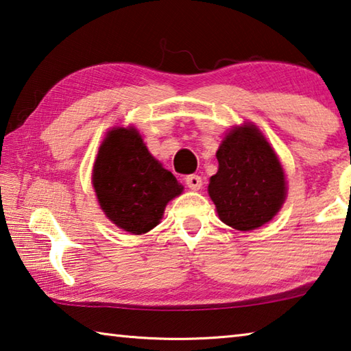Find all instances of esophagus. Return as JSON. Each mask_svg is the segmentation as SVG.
Returning <instances> with one entry per match:
<instances>
[{
	"label": "esophagus",
	"instance_id": "esophagus-1",
	"mask_svg": "<svg viewBox=\"0 0 351 351\" xmlns=\"http://www.w3.org/2000/svg\"><path fill=\"white\" fill-rule=\"evenodd\" d=\"M185 182H186V186L189 189H193V191H199V189L202 188V185H204V180H202V177L197 176V174L188 176L186 179H185Z\"/></svg>",
	"mask_w": 351,
	"mask_h": 351
}]
</instances>
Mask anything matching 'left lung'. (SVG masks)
Masks as SVG:
<instances>
[{
    "instance_id": "1",
    "label": "left lung",
    "mask_w": 351,
    "mask_h": 351,
    "mask_svg": "<svg viewBox=\"0 0 351 351\" xmlns=\"http://www.w3.org/2000/svg\"><path fill=\"white\" fill-rule=\"evenodd\" d=\"M219 171L208 193L220 220L239 231L269 222L287 195L285 172L267 138L254 125L231 129L216 154Z\"/></svg>"
}]
</instances>
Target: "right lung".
Returning a JSON list of instances; mask_svg holds the SVG:
<instances>
[{
	"mask_svg": "<svg viewBox=\"0 0 351 351\" xmlns=\"http://www.w3.org/2000/svg\"><path fill=\"white\" fill-rule=\"evenodd\" d=\"M92 185L106 217L131 234H145L157 226L166 204L183 191L151 156L135 128L108 132L92 169Z\"/></svg>",
	"mask_w": 351,
	"mask_h": 351,
	"instance_id": "1",
	"label": "right lung"
}]
</instances>
